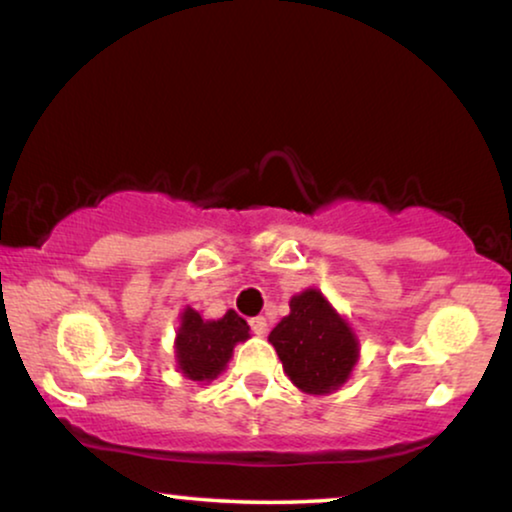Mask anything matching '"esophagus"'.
<instances>
[{
    "label": "esophagus",
    "instance_id": "34e87169",
    "mask_svg": "<svg viewBox=\"0 0 512 512\" xmlns=\"http://www.w3.org/2000/svg\"><path fill=\"white\" fill-rule=\"evenodd\" d=\"M249 326H251V331H254L256 335H265V333H268V319H265V317L249 319Z\"/></svg>",
    "mask_w": 512,
    "mask_h": 512
}]
</instances>
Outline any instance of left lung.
<instances>
[{
  "mask_svg": "<svg viewBox=\"0 0 512 512\" xmlns=\"http://www.w3.org/2000/svg\"><path fill=\"white\" fill-rule=\"evenodd\" d=\"M284 373L307 394H331L356 363V338L317 289L291 298V314L272 328Z\"/></svg>",
  "mask_w": 512,
  "mask_h": 512,
  "instance_id": "8db88e82",
  "label": "left lung"
}]
</instances>
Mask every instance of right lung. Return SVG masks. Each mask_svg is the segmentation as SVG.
Returning a JSON list of instances; mask_svg holds the SVG:
<instances>
[{"instance_id": "obj_1", "label": "right lung", "mask_w": 512, "mask_h": 512, "mask_svg": "<svg viewBox=\"0 0 512 512\" xmlns=\"http://www.w3.org/2000/svg\"><path fill=\"white\" fill-rule=\"evenodd\" d=\"M247 338V321L233 310L223 314V319L205 321L188 307L177 333V361L181 373L198 382L214 380L226 368L233 347Z\"/></svg>"}]
</instances>
